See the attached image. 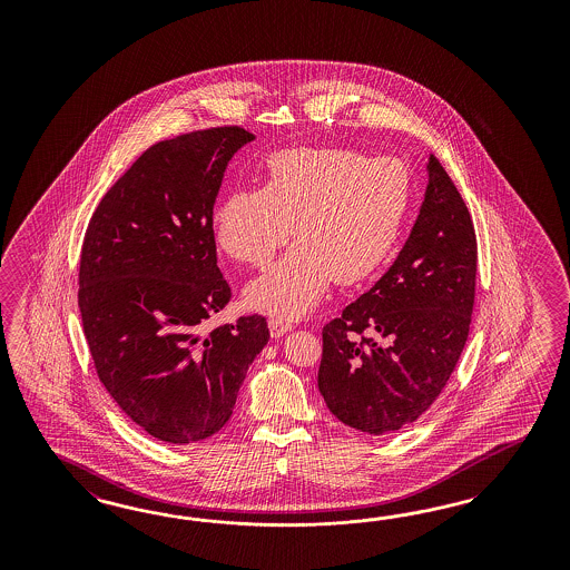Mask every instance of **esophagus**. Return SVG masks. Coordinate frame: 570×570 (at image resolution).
<instances>
[{
    "label": "esophagus",
    "mask_w": 570,
    "mask_h": 570,
    "mask_svg": "<svg viewBox=\"0 0 570 570\" xmlns=\"http://www.w3.org/2000/svg\"><path fill=\"white\" fill-rule=\"evenodd\" d=\"M293 330V322L284 320V317H269V332L272 338H282L286 332Z\"/></svg>",
    "instance_id": "obj_1"
}]
</instances>
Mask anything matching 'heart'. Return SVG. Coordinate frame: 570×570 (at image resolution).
Here are the masks:
<instances>
[{
	"label": "heart",
	"mask_w": 570,
	"mask_h": 570,
	"mask_svg": "<svg viewBox=\"0 0 570 570\" xmlns=\"http://www.w3.org/2000/svg\"><path fill=\"white\" fill-rule=\"evenodd\" d=\"M412 175L395 156L346 148H291L265 163L263 188L225 194L213 210V236L229 259L265 267L288 242L293 250L253 282L255 309L284 320L305 315L334 279L372 276L397 244L412 207Z\"/></svg>",
	"instance_id": "obj_1"
}]
</instances>
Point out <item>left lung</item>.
<instances>
[{
    "label": "left lung",
    "mask_w": 570,
    "mask_h": 570,
    "mask_svg": "<svg viewBox=\"0 0 570 570\" xmlns=\"http://www.w3.org/2000/svg\"><path fill=\"white\" fill-rule=\"evenodd\" d=\"M474 286V224L431 155L424 203L397 259L322 330L317 386L330 412L367 434L415 422L464 351Z\"/></svg>",
    "instance_id": "8db88e82"
}]
</instances>
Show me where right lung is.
<instances>
[{
    "mask_svg": "<svg viewBox=\"0 0 570 570\" xmlns=\"http://www.w3.org/2000/svg\"><path fill=\"white\" fill-rule=\"evenodd\" d=\"M253 139L227 125L158 141L87 225L79 309L96 374L139 429L173 445L224 429L269 341L257 313L205 334L232 298L213 207L229 158Z\"/></svg>",
    "mask_w": 570,
    "mask_h": 570,
    "instance_id": "add662e5",
    "label": "right lung"
}]
</instances>
